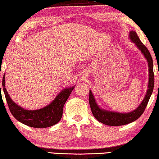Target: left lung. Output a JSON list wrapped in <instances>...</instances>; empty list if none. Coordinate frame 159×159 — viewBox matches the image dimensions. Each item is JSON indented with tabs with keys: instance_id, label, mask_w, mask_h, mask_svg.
I'll use <instances>...</instances> for the list:
<instances>
[{
	"instance_id": "8db88e82",
	"label": "left lung",
	"mask_w": 159,
	"mask_h": 159,
	"mask_svg": "<svg viewBox=\"0 0 159 159\" xmlns=\"http://www.w3.org/2000/svg\"><path fill=\"white\" fill-rule=\"evenodd\" d=\"M129 39L135 44L136 47L141 51L147 60L148 66V82L147 92L145 97L139 105V107L134 111L129 113H119L116 111H108L106 109L100 108L97 103L92 92L89 90V105L91 110L95 119L101 123L108 126H122L131 123L136 119H138L144 111L149 99L153 92L154 87V75H153V63L149 51L146 48V46L141 42L140 39L135 31H130L129 33Z\"/></svg>"
}]
</instances>
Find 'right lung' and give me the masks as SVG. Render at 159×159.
<instances>
[{
  "label": "right lung",
  "mask_w": 159,
  "mask_h": 159,
  "mask_svg": "<svg viewBox=\"0 0 159 159\" xmlns=\"http://www.w3.org/2000/svg\"><path fill=\"white\" fill-rule=\"evenodd\" d=\"M3 92L11 114L18 121L34 128H47L55 125L62 116L63 107L75 86L63 89L53 101L43 108L27 110L11 99L6 89L5 75L3 77Z\"/></svg>",
  "instance_id": "add662e5"
}]
</instances>
